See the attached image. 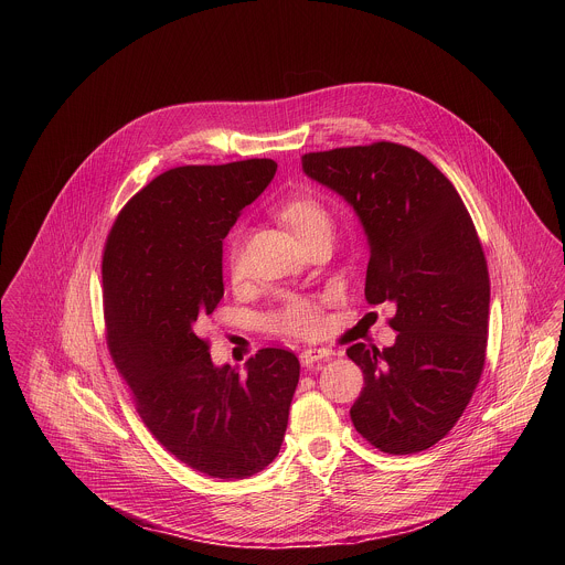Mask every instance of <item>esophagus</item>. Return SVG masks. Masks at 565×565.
<instances>
[{"instance_id":"1","label":"esophagus","mask_w":565,"mask_h":565,"mask_svg":"<svg viewBox=\"0 0 565 565\" xmlns=\"http://www.w3.org/2000/svg\"><path fill=\"white\" fill-rule=\"evenodd\" d=\"M330 356H334V352H332V350H326V348H305V350L300 352L302 365H313V363L326 361V359H330Z\"/></svg>"}]
</instances>
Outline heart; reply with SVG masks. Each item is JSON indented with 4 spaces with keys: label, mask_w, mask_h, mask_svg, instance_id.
I'll use <instances>...</instances> for the list:
<instances>
[{
    "label": "heart",
    "mask_w": 565,
    "mask_h": 565,
    "mask_svg": "<svg viewBox=\"0 0 565 565\" xmlns=\"http://www.w3.org/2000/svg\"><path fill=\"white\" fill-rule=\"evenodd\" d=\"M276 215L280 222H285L300 242H309L318 235H330L332 217L330 211L326 209L320 198L311 193H296L285 198ZM228 267L231 274L237 278L243 271V245L242 235L233 233L228 239ZM326 298L316 300L309 296H298V294H287L271 316V323L276 330L291 334V337H318L326 326V313H323Z\"/></svg>",
    "instance_id": "obj_1"
}]
</instances>
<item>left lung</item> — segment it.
<instances>
[{"instance_id": "1", "label": "left lung", "mask_w": 565, "mask_h": 565, "mask_svg": "<svg viewBox=\"0 0 565 565\" xmlns=\"http://www.w3.org/2000/svg\"><path fill=\"white\" fill-rule=\"evenodd\" d=\"M302 169L361 217L367 305L396 307L392 348L345 350L365 381L352 424L387 455L422 452L452 430L483 374L489 271L475 222L452 182L401 143L309 152Z\"/></svg>"}]
</instances>
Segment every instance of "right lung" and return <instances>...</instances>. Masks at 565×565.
Listing matches in <instances>:
<instances>
[{"instance_id":"1","label":"right lung","mask_w":565,"mask_h":565,"mask_svg":"<svg viewBox=\"0 0 565 565\" xmlns=\"http://www.w3.org/2000/svg\"><path fill=\"white\" fill-rule=\"evenodd\" d=\"M274 173L271 159L169 169L128 200L102 252L113 363L162 448L211 479L276 459L300 379L285 348L258 350L247 374L215 367L200 334L224 298L222 242Z\"/></svg>"}]
</instances>
